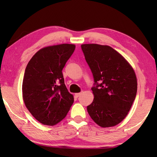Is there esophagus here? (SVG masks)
<instances>
[{
  "mask_svg": "<svg viewBox=\"0 0 157 157\" xmlns=\"http://www.w3.org/2000/svg\"><path fill=\"white\" fill-rule=\"evenodd\" d=\"M81 94H82V93H78V94H75V97L78 98L79 96V95H81Z\"/></svg>",
  "mask_w": 157,
  "mask_h": 157,
  "instance_id": "1",
  "label": "esophagus"
}]
</instances>
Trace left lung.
Masks as SVG:
<instances>
[{
  "label": "left lung",
  "instance_id": "left-lung-1",
  "mask_svg": "<svg viewBox=\"0 0 157 157\" xmlns=\"http://www.w3.org/2000/svg\"><path fill=\"white\" fill-rule=\"evenodd\" d=\"M81 47L96 84L91 89L94 99L87 106L88 113L101 127L116 126L125 118L136 98L134 68L110 46L86 44Z\"/></svg>",
  "mask_w": 157,
  "mask_h": 157
}]
</instances>
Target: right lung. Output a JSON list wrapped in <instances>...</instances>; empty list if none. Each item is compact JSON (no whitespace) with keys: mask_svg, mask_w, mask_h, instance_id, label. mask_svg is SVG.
Listing matches in <instances>:
<instances>
[{"mask_svg":"<svg viewBox=\"0 0 157 157\" xmlns=\"http://www.w3.org/2000/svg\"><path fill=\"white\" fill-rule=\"evenodd\" d=\"M75 45L62 44L37 51L26 66L22 84L23 100L34 118L46 125L59 123L74 102L64 84L62 69Z\"/></svg>","mask_w":157,"mask_h":157,"instance_id":"obj_1","label":"right lung"}]
</instances>
